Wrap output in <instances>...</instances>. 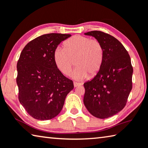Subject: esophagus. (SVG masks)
Instances as JSON below:
<instances>
[{
    "mask_svg": "<svg viewBox=\"0 0 148 148\" xmlns=\"http://www.w3.org/2000/svg\"><path fill=\"white\" fill-rule=\"evenodd\" d=\"M73 85H74V87L75 88H76V87H78V86H81V84L80 83H78V82H73Z\"/></svg>",
    "mask_w": 148,
    "mask_h": 148,
    "instance_id": "esophagus-1",
    "label": "esophagus"
}]
</instances>
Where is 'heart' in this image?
Instances as JSON below:
<instances>
[{
	"label": "heart",
	"instance_id": "heart-1",
	"mask_svg": "<svg viewBox=\"0 0 148 148\" xmlns=\"http://www.w3.org/2000/svg\"><path fill=\"white\" fill-rule=\"evenodd\" d=\"M64 49L57 48L53 60L58 69L64 75L72 71L73 61L77 67L73 77L83 80L88 75L94 77L101 67L103 58V48L96 40L76 35L67 39L63 43Z\"/></svg>",
	"mask_w": 148,
	"mask_h": 148
}]
</instances>
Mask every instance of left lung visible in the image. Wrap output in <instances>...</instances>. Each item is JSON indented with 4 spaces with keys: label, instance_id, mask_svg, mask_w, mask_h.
Segmentation results:
<instances>
[{
    "label": "left lung",
    "instance_id": "left-lung-1",
    "mask_svg": "<svg viewBox=\"0 0 148 148\" xmlns=\"http://www.w3.org/2000/svg\"><path fill=\"white\" fill-rule=\"evenodd\" d=\"M101 43L103 58L99 71L84 84V104L95 117L104 119L125 107L132 89L133 69L128 52L117 39L101 31L84 33Z\"/></svg>",
    "mask_w": 148,
    "mask_h": 148
}]
</instances>
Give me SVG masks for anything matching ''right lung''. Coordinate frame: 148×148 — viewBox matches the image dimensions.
I'll return each instance as SVG.
<instances>
[{
    "instance_id": "right-lung-1",
    "label": "right lung",
    "mask_w": 148,
    "mask_h": 148,
    "mask_svg": "<svg viewBox=\"0 0 148 148\" xmlns=\"http://www.w3.org/2000/svg\"><path fill=\"white\" fill-rule=\"evenodd\" d=\"M70 34L51 33L28 43L17 64L19 102L28 114L39 120H48L62 110L67 95L73 89L71 80L57 68L54 52Z\"/></svg>"
}]
</instances>
